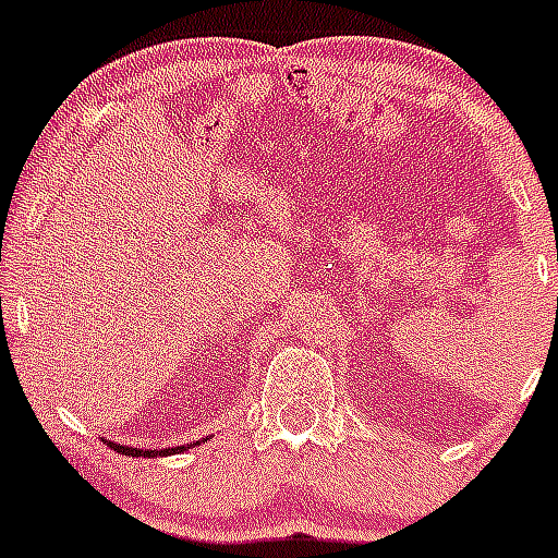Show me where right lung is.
I'll return each mask as SVG.
<instances>
[{"mask_svg": "<svg viewBox=\"0 0 558 558\" xmlns=\"http://www.w3.org/2000/svg\"><path fill=\"white\" fill-rule=\"evenodd\" d=\"M111 447L117 452H122V456H147V458H153V456H172V452H184V450H190L192 445L167 447V450H133V447H122V445H113V441H111Z\"/></svg>", "mask_w": 558, "mask_h": 558, "instance_id": "1", "label": "right lung"}]
</instances>
